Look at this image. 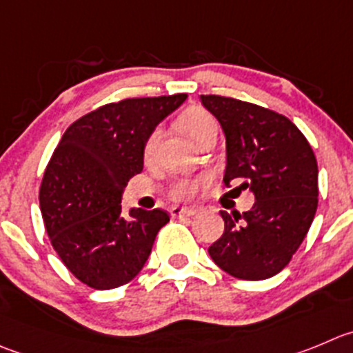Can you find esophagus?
Here are the masks:
<instances>
[{"instance_id":"34e87169","label":"esophagus","mask_w":353,"mask_h":353,"mask_svg":"<svg viewBox=\"0 0 353 353\" xmlns=\"http://www.w3.org/2000/svg\"><path fill=\"white\" fill-rule=\"evenodd\" d=\"M171 216H179V218H189V216H194V214L197 213V210L196 208H185V206H174V208H171Z\"/></svg>"}]
</instances>
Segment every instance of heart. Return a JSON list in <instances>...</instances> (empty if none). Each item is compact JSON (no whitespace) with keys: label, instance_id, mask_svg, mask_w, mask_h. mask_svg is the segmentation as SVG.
I'll list each match as a JSON object with an SVG mask.
<instances>
[{"label":"heart","instance_id":"b5f03b06","mask_svg":"<svg viewBox=\"0 0 353 353\" xmlns=\"http://www.w3.org/2000/svg\"><path fill=\"white\" fill-rule=\"evenodd\" d=\"M179 128L182 130V133L190 140V142L197 143L201 139H204L208 133L218 132V124L216 119H214L210 112H206L204 109H199V107H194V109L185 110V112L179 117ZM161 133H163L161 128H154L152 132L147 135L142 147V156L145 163H152L154 157H156ZM206 182L208 176H204V174H201V176H182V179L173 180V183L170 185V190H168V196L173 201L192 199V197L206 185Z\"/></svg>","mask_w":353,"mask_h":353}]
</instances>
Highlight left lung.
I'll list each match as a JSON object with an SVG mask.
<instances>
[{
  "mask_svg": "<svg viewBox=\"0 0 353 353\" xmlns=\"http://www.w3.org/2000/svg\"><path fill=\"white\" fill-rule=\"evenodd\" d=\"M201 102L225 133L223 183H241L236 189H250L256 199L243 214L220 211L225 230L208 253L237 279H268L290 263L310 229L317 211V159L283 114L230 97L201 95Z\"/></svg>",
  "mask_w": 353,
  "mask_h": 353,
  "instance_id": "left-lung-1",
  "label": "left lung"
}]
</instances>
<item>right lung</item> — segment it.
Returning a JSON list of instances; mask_svg holds the SVG:
<instances>
[{
    "instance_id": "1",
    "label": "right lung",
    "mask_w": 353,
    "mask_h": 353,
    "mask_svg": "<svg viewBox=\"0 0 353 353\" xmlns=\"http://www.w3.org/2000/svg\"><path fill=\"white\" fill-rule=\"evenodd\" d=\"M185 93L126 99L74 121L45 170L39 206L53 250L70 274L93 290L119 288L149 258L166 211L121 214L128 180L143 170L142 147Z\"/></svg>"
}]
</instances>
